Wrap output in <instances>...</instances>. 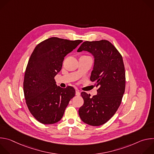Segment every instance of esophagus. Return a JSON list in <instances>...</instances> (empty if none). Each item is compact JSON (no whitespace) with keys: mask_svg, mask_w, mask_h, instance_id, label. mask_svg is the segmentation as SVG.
Listing matches in <instances>:
<instances>
[{"mask_svg":"<svg viewBox=\"0 0 154 154\" xmlns=\"http://www.w3.org/2000/svg\"><path fill=\"white\" fill-rule=\"evenodd\" d=\"M75 95L77 96H79L80 95V93L79 92V90H76L75 91Z\"/></svg>","mask_w":154,"mask_h":154,"instance_id":"1","label":"esophagus"}]
</instances>
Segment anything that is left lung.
<instances>
[{
  "mask_svg": "<svg viewBox=\"0 0 154 154\" xmlns=\"http://www.w3.org/2000/svg\"><path fill=\"white\" fill-rule=\"evenodd\" d=\"M88 51L94 57L90 80L98 88L97 94L82 92L83 105L79 116L85 123L99 126L115 114L121 105L125 88V72L122 57L107 40L85 41L77 52Z\"/></svg>",
  "mask_w": 154,
  "mask_h": 154,
  "instance_id": "left-lung-1",
  "label": "left lung"
}]
</instances>
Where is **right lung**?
<instances>
[{
    "label": "right lung",
    "mask_w": 154,
    "mask_h": 154,
    "mask_svg": "<svg viewBox=\"0 0 154 154\" xmlns=\"http://www.w3.org/2000/svg\"><path fill=\"white\" fill-rule=\"evenodd\" d=\"M82 42L52 37L39 43L29 58L23 83L24 97L31 114L43 124L60 121L75 94L72 86H57L54 77L61 69L64 57Z\"/></svg>",
    "instance_id": "add662e5"
}]
</instances>
